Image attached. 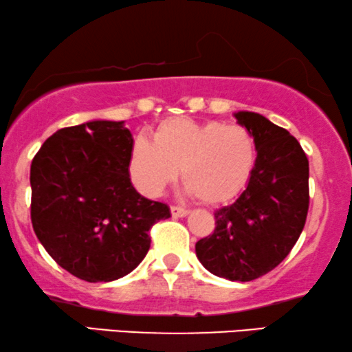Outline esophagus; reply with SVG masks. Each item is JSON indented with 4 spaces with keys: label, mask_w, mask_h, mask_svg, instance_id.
I'll return each mask as SVG.
<instances>
[{
    "label": "esophagus",
    "mask_w": 352,
    "mask_h": 352,
    "mask_svg": "<svg viewBox=\"0 0 352 352\" xmlns=\"http://www.w3.org/2000/svg\"><path fill=\"white\" fill-rule=\"evenodd\" d=\"M170 213L173 218H184V217H187L190 211L187 208H182V206H172Z\"/></svg>",
    "instance_id": "esophagus-1"
}]
</instances>
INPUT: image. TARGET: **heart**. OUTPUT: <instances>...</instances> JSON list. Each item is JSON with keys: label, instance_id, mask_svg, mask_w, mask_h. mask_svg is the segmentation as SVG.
Masks as SVG:
<instances>
[{"label": "heart", "instance_id": "1", "mask_svg": "<svg viewBox=\"0 0 352 352\" xmlns=\"http://www.w3.org/2000/svg\"><path fill=\"white\" fill-rule=\"evenodd\" d=\"M256 162V144L239 124L167 118L155 126L152 141L135 139L129 173L142 193L155 197L179 175L187 192L203 203L231 200L245 187Z\"/></svg>", "mask_w": 352, "mask_h": 352}]
</instances>
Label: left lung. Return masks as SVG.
Wrapping results in <instances>:
<instances>
[{
  "label": "left lung",
  "instance_id": "obj_1",
  "mask_svg": "<svg viewBox=\"0 0 352 352\" xmlns=\"http://www.w3.org/2000/svg\"><path fill=\"white\" fill-rule=\"evenodd\" d=\"M257 157L249 184L230 206L214 211V231L195 245L203 267L228 280L251 282L289 256L307 221L308 159L287 129L262 114L239 111Z\"/></svg>",
  "mask_w": 352,
  "mask_h": 352
}]
</instances>
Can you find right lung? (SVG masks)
Here are the masks:
<instances>
[{
    "instance_id": "right-lung-1",
    "label": "right lung",
    "mask_w": 352,
    "mask_h": 352,
    "mask_svg": "<svg viewBox=\"0 0 352 352\" xmlns=\"http://www.w3.org/2000/svg\"><path fill=\"white\" fill-rule=\"evenodd\" d=\"M133 135L124 121L58 129L31 164V221L49 256L75 277L111 282L141 264L149 231L170 218L165 203L135 192Z\"/></svg>"
}]
</instances>
